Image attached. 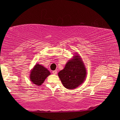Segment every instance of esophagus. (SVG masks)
<instances>
[{
  "label": "esophagus",
  "mask_w": 120,
  "mask_h": 120,
  "mask_svg": "<svg viewBox=\"0 0 120 120\" xmlns=\"http://www.w3.org/2000/svg\"><path fill=\"white\" fill-rule=\"evenodd\" d=\"M52 73H53V74L54 75H56V74H57V71H56V70H54V71H52Z\"/></svg>",
  "instance_id": "esophagus-1"
}]
</instances>
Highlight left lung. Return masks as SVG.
<instances>
[{
	"mask_svg": "<svg viewBox=\"0 0 120 120\" xmlns=\"http://www.w3.org/2000/svg\"><path fill=\"white\" fill-rule=\"evenodd\" d=\"M68 60L64 69L58 72V76L65 88L73 89L80 86L87 76V69L82 59L78 53Z\"/></svg>",
	"mask_w": 120,
	"mask_h": 120,
	"instance_id": "obj_1",
	"label": "left lung"
}]
</instances>
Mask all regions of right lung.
Instances as JSON below:
<instances>
[{
    "mask_svg": "<svg viewBox=\"0 0 120 120\" xmlns=\"http://www.w3.org/2000/svg\"><path fill=\"white\" fill-rule=\"evenodd\" d=\"M30 71V80L33 84L38 86H41L45 79L51 75L50 72L47 68L38 64H36Z\"/></svg>",
    "mask_w": 120,
    "mask_h": 120,
    "instance_id": "add662e5",
    "label": "right lung"
}]
</instances>
